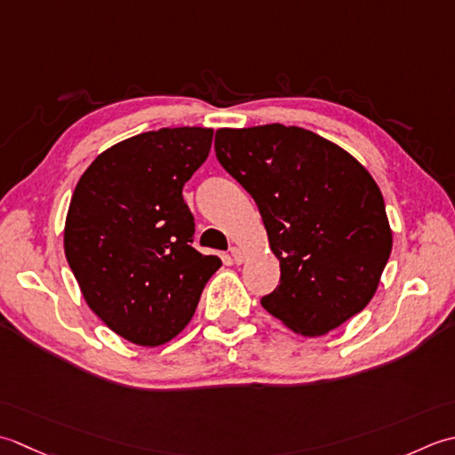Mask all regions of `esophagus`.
Here are the masks:
<instances>
[{
	"instance_id": "obj_1",
	"label": "esophagus",
	"mask_w": 455,
	"mask_h": 455,
	"mask_svg": "<svg viewBox=\"0 0 455 455\" xmlns=\"http://www.w3.org/2000/svg\"><path fill=\"white\" fill-rule=\"evenodd\" d=\"M229 253H231V259H234L235 265H241V263L245 261V255H243V251H241L239 247H231Z\"/></svg>"
}]
</instances>
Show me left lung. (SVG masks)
Listing matches in <instances>:
<instances>
[{
  "instance_id": "1",
  "label": "left lung",
  "mask_w": 455,
  "mask_h": 455,
  "mask_svg": "<svg viewBox=\"0 0 455 455\" xmlns=\"http://www.w3.org/2000/svg\"><path fill=\"white\" fill-rule=\"evenodd\" d=\"M220 164L251 194L281 263L263 308L306 338L373 299L393 249L383 194L354 155L308 129H218Z\"/></svg>"
}]
</instances>
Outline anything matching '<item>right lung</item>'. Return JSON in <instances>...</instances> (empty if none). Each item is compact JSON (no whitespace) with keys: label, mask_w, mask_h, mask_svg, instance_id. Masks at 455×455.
Returning <instances> with one entry per match:
<instances>
[{"label":"right lung","mask_w":455,"mask_h":455,"mask_svg":"<svg viewBox=\"0 0 455 455\" xmlns=\"http://www.w3.org/2000/svg\"><path fill=\"white\" fill-rule=\"evenodd\" d=\"M214 129L163 127L100 153L74 188L64 253L86 304L135 346L188 326L220 257L192 247L182 187L208 159Z\"/></svg>","instance_id":"obj_1"}]
</instances>
